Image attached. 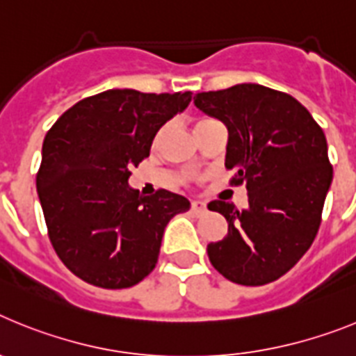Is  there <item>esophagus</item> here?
<instances>
[{"label":"esophagus","instance_id":"esophagus-1","mask_svg":"<svg viewBox=\"0 0 356 356\" xmlns=\"http://www.w3.org/2000/svg\"><path fill=\"white\" fill-rule=\"evenodd\" d=\"M191 210H193L196 216H201V213L207 212V203L205 201H200V200H194L193 203H191Z\"/></svg>","mask_w":356,"mask_h":356}]
</instances>
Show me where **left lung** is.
<instances>
[{
	"label": "left lung",
	"mask_w": 356,
	"mask_h": 356,
	"mask_svg": "<svg viewBox=\"0 0 356 356\" xmlns=\"http://www.w3.org/2000/svg\"><path fill=\"white\" fill-rule=\"evenodd\" d=\"M194 105L228 130L226 169L246 184L248 207L210 201L228 221L207 253L229 282L266 285L312 246L333 178L325 131L298 99L259 83L194 96Z\"/></svg>",
	"instance_id": "1"
}]
</instances>
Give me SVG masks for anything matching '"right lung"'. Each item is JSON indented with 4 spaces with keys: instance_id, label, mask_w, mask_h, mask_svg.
Masks as SVG:
<instances>
[{
    "instance_id": "obj_1",
    "label": "right lung",
    "mask_w": 356,
    "mask_h": 356,
    "mask_svg": "<svg viewBox=\"0 0 356 356\" xmlns=\"http://www.w3.org/2000/svg\"><path fill=\"white\" fill-rule=\"evenodd\" d=\"M191 99V92L110 89L78 102L46 134L37 194L49 241L87 284H139L155 269L168 222L191 209L180 194L143 196L128 184L156 131Z\"/></svg>"
}]
</instances>
